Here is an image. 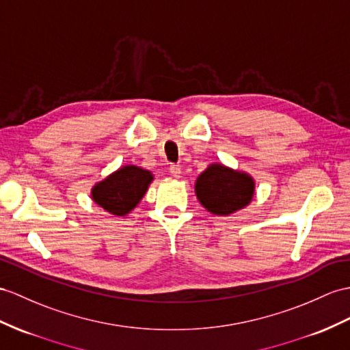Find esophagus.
<instances>
[{"mask_svg": "<svg viewBox=\"0 0 350 350\" xmlns=\"http://www.w3.org/2000/svg\"><path fill=\"white\" fill-rule=\"evenodd\" d=\"M169 172H170V175H172V176L180 178L181 176V166L180 165H170Z\"/></svg>", "mask_w": 350, "mask_h": 350, "instance_id": "obj_1", "label": "esophagus"}]
</instances>
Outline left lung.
I'll use <instances>...</instances> for the list:
<instances>
[{
    "instance_id": "left-lung-1",
    "label": "left lung",
    "mask_w": 350,
    "mask_h": 350,
    "mask_svg": "<svg viewBox=\"0 0 350 350\" xmlns=\"http://www.w3.org/2000/svg\"><path fill=\"white\" fill-rule=\"evenodd\" d=\"M194 191L204 209L226 217L248 206L255 193V181L242 170L212 163L198 176Z\"/></svg>"
}]
</instances>
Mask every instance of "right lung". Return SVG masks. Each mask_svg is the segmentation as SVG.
Segmentation results:
<instances>
[{
    "mask_svg": "<svg viewBox=\"0 0 350 350\" xmlns=\"http://www.w3.org/2000/svg\"><path fill=\"white\" fill-rule=\"evenodd\" d=\"M154 180L150 170L135 165H124L92 189V199L98 206L117 217H124L133 211L146 196Z\"/></svg>",
    "mask_w": 350,
    "mask_h": 350,
    "instance_id": "obj_1",
    "label": "right lung"
}]
</instances>
